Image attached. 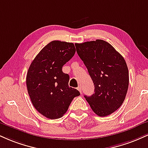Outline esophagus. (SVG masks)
<instances>
[{
  "mask_svg": "<svg viewBox=\"0 0 148 148\" xmlns=\"http://www.w3.org/2000/svg\"><path fill=\"white\" fill-rule=\"evenodd\" d=\"M77 89H78V90H79V91L81 93V92H82V88H81V86H79V87H78V88H77Z\"/></svg>",
  "mask_w": 148,
  "mask_h": 148,
  "instance_id": "obj_1",
  "label": "esophagus"
}]
</instances>
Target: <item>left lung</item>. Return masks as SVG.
<instances>
[{"mask_svg":"<svg viewBox=\"0 0 148 148\" xmlns=\"http://www.w3.org/2000/svg\"><path fill=\"white\" fill-rule=\"evenodd\" d=\"M75 46L94 85V94L84 97L96 114H111L121 106L127 92L129 72L125 59L103 40L76 43Z\"/></svg>","mask_w":148,"mask_h":148,"instance_id":"1","label":"left lung"}]
</instances>
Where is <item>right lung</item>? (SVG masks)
<instances>
[{"label":"right lung","mask_w":148,"mask_h":148,"mask_svg":"<svg viewBox=\"0 0 148 148\" xmlns=\"http://www.w3.org/2000/svg\"><path fill=\"white\" fill-rule=\"evenodd\" d=\"M72 42L53 40L36 55L26 77L27 92L36 110L49 119L62 117L74 97L80 95L69 88V76L62 67L75 54Z\"/></svg>","instance_id":"1"}]
</instances>
